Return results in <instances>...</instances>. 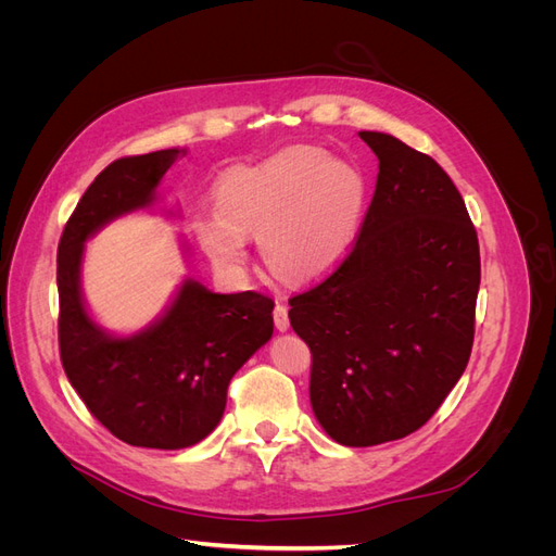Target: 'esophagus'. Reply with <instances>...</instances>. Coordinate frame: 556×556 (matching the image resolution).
Masks as SVG:
<instances>
[{
	"label": "esophagus",
	"mask_w": 556,
	"mask_h": 556,
	"mask_svg": "<svg viewBox=\"0 0 556 556\" xmlns=\"http://www.w3.org/2000/svg\"><path fill=\"white\" fill-rule=\"evenodd\" d=\"M274 323L278 331H288L290 329V317H288V306L276 304L274 308Z\"/></svg>",
	"instance_id": "esophagus-1"
}]
</instances>
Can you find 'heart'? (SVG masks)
Segmentation results:
<instances>
[{
	"instance_id": "1",
	"label": "heart",
	"mask_w": 556,
	"mask_h": 556,
	"mask_svg": "<svg viewBox=\"0 0 556 556\" xmlns=\"http://www.w3.org/2000/svg\"><path fill=\"white\" fill-rule=\"evenodd\" d=\"M366 182L355 166L317 146H288L257 164L233 166L215 185V213L197 217V239L215 266L237 274L257 233L266 266L292 280L339 262L362 220Z\"/></svg>"
}]
</instances>
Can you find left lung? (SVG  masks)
I'll use <instances>...</instances> for the list:
<instances>
[{
  "label": "left lung",
  "mask_w": 556,
  "mask_h": 556,
  "mask_svg": "<svg viewBox=\"0 0 556 556\" xmlns=\"http://www.w3.org/2000/svg\"><path fill=\"white\" fill-rule=\"evenodd\" d=\"M359 137L378 180L357 243L290 299L292 329L313 355V413L348 447L429 422L468 364L480 288L478 233L439 162L392 134Z\"/></svg>",
  "instance_id": "left-lung-1"
}]
</instances>
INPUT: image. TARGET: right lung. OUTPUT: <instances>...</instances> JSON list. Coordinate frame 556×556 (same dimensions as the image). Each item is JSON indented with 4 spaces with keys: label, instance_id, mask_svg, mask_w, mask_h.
<instances>
[{
    "label": "right lung",
    "instance_id": "obj_1",
    "mask_svg": "<svg viewBox=\"0 0 556 556\" xmlns=\"http://www.w3.org/2000/svg\"><path fill=\"white\" fill-rule=\"evenodd\" d=\"M185 150L121 157L80 197L58 245L60 357L88 410L137 447H192L217 427L233 374L271 339L274 301L260 292L217 294L185 278L153 325L115 336L90 317L80 292L86 241L111 220L150 208Z\"/></svg>",
    "mask_w": 556,
    "mask_h": 556
}]
</instances>
